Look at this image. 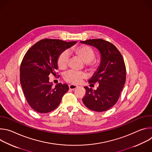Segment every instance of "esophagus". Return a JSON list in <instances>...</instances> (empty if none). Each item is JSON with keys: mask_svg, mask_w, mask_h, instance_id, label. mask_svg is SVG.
I'll return each instance as SVG.
<instances>
[{"mask_svg": "<svg viewBox=\"0 0 152 152\" xmlns=\"http://www.w3.org/2000/svg\"><path fill=\"white\" fill-rule=\"evenodd\" d=\"M78 87L77 86H76V85H69V88H70V90H75L76 88H77Z\"/></svg>", "mask_w": 152, "mask_h": 152, "instance_id": "1", "label": "esophagus"}]
</instances>
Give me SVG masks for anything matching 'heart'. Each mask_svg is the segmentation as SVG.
Wrapping results in <instances>:
<instances>
[{"label":"heart","instance_id":"obj_1","mask_svg":"<svg viewBox=\"0 0 152 152\" xmlns=\"http://www.w3.org/2000/svg\"><path fill=\"white\" fill-rule=\"evenodd\" d=\"M72 53L80 58L85 62V66L90 71L96 69L97 65L93 61L95 58L94 50L88 46H80L74 48L72 50ZM69 55L67 51H63L59 53L57 58V66L61 70H66L69 66ZM86 77V73L83 72H77L75 70H69L64 75V79L66 82L72 84H79L82 79Z\"/></svg>","mask_w":152,"mask_h":152}]
</instances>
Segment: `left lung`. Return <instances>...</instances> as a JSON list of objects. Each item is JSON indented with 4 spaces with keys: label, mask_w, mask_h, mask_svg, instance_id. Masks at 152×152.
<instances>
[{
    "label": "left lung",
    "mask_w": 152,
    "mask_h": 152,
    "mask_svg": "<svg viewBox=\"0 0 152 152\" xmlns=\"http://www.w3.org/2000/svg\"><path fill=\"white\" fill-rule=\"evenodd\" d=\"M97 48L101 54L100 66L88 82L99 83L96 90L85 86L86 94L82 99L88 109L103 112L112 107L118 101L126 77L123 56L117 48L109 41L92 39L80 41Z\"/></svg>",
    "instance_id": "obj_1"
}]
</instances>
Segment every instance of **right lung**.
Masks as SVG:
<instances>
[{"mask_svg":"<svg viewBox=\"0 0 152 152\" xmlns=\"http://www.w3.org/2000/svg\"><path fill=\"white\" fill-rule=\"evenodd\" d=\"M76 43L43 39L36 42L25 55L20 69V83L28 103L35 111L45 114L55 110L68 91L69 86L66 83H59L52 88L49 76L56 75V61L59 53Z\"/></svg>","mask_w":152,"mask_h":152,"instance_id":"right-lung-1","label":"right lung"}]
</instances>
